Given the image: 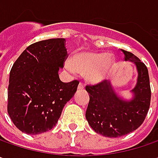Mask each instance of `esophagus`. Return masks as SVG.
<instances>
[{"instance_id":"34e87169","label":"esophagus","mask_w":158,"mask_h":158,"mask_svg":"<svg viewBox=\"0 0 158 158\" xmlns=\"http://www.w3.org/2000/svg\"><path fill=\"white\" fill-rule=\"evenodd\" d=\"M84 87H85V85L83 84V83H79V85H78V89L79 90H81V89H84Z\"/></svg>"}]
</instances>
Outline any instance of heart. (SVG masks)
I'll list each match as a JSON object with an SVG mask.
<instances>
[{
  "instance_id": "obj_1",
  "label": "heart",
  "mask_w": 158,
  "mask_h": 158,
  "mask_svg": "<svg viewBox=\"0 0 158 158\" xmlns=\"http://www.w3.org/2000/svg\"><path fill=\"white\" fill-rule=\"evenodd\" d=\"M114 64V59L109 54L101 52H81L76 54L72 64L67 63L70 72L76 70L86 73V78L92 83H99L108 77Z\"/></svg>"
}]
</instances>
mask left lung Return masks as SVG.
Returning a JSON list of instances; mask_svg holds the SVG:
<instances>
[{"label":"left lung","mask_w":158,"mask_h":158,"mask_svg":"<svg viewBox=\"0 0 158 158\" xmlns=\"http://www.w3.org/2000/svg\"><path fill=\"white\" fill-rule=\"evenodd\" d=\"M122 52L125 61L133 63L138 73L136 85L131 90V100H123L107 80L85 86L90 97L85 118L96 133L106 137H120L137 129L150 108L151 92L148 69L133 53Z\"/></svg>","instance_id":"1"}]
</instances>
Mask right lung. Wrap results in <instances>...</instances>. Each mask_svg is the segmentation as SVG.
<instances>
[{
    "label": "right lung",
    "instance_id": "right-lung-1",
    "mask_svg": "<svg viewBox=\"0 0 158 158\" xmlns=\"http://www.w3.org/2000/svg\"><path fill=\"white\" fill-rule=\"evenodd\" d=\"M66 57L65 39L52 38L30 44L13 64L8 113L22 132L38 135L52 129L73 97L79 81L64 83L58 76Z\"/></svg>",
    "mask_w": 158,
    "mask_h": 158
}]
</instances>
